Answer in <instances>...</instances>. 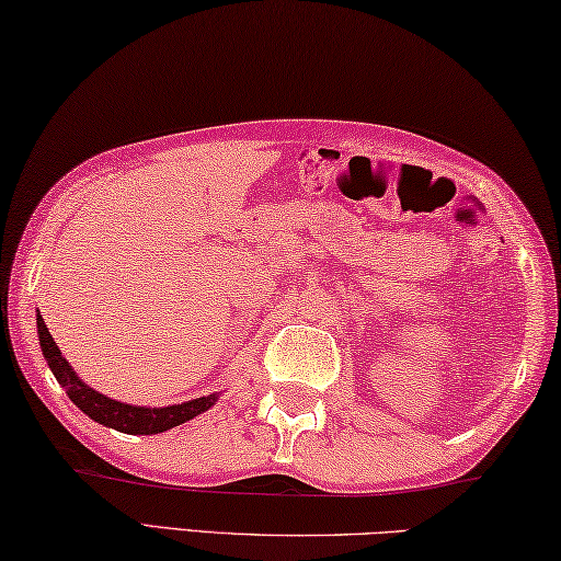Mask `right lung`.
<instances>
[{
    "instance_id": "right-lung-1",
    "label": "right lung",
    "mask_w": 561,
    "mask_h": 561,
    "mask_svg": "<svg viewBox=\"0 0 561 561\" xmlns=\"http://www.w3.org/2000/svg\"><path fill=\"white\" fill-rule=\"evenodd\" d=\"M37 336L44 359H47L51 375L57 377L61 387L67 389V397L82 409L89 420L100 422L104 426H112V430L124 432V434H159L172 430V426H180L184 422L194 420L202 412H207L209 407L217 404L219 394L211 392L207 397L190 399V402L182 404H169V407H137L127 402H117V399L100 394L96 389L84 385L79 379L77 371L72 369L65 357H61V350L51 340L47 324H44L42 314H37Z\"/></svg>"
}]
</instances>
